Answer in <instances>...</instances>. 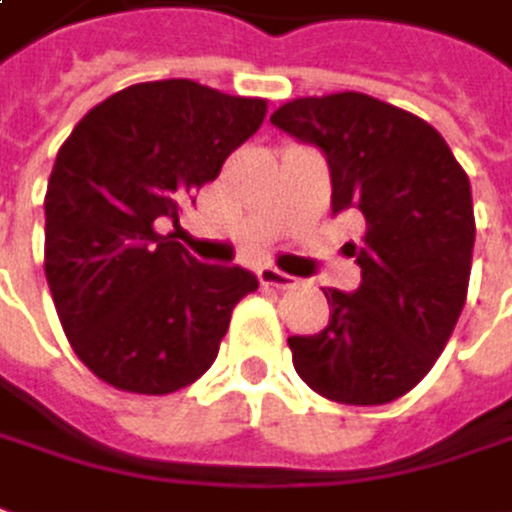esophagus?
Instances as JSON below:
<instances>
[{"label":"esophagus","mask_w":512,"mask_h":512,"mask_svg":"<svg viewBox=\"0 0 512 512\" xmlns=\"http://www.w3.org/2000/svg\"><path fill=\"white\" fill-rule=\"evenodd\" d=\"M257 280L263 285H274V288H291V285H297V277L274 269V266H260V269H257Z\"/></svg>","instance_id":"obj_1"}]
</instances>
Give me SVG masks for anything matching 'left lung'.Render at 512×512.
<instances>
[{"label":"left lung","mask_w":512,"mask_h":512,"mask_svg":"<svg viewBox=\"0 0 512 512\" xmlns=\"http://www.w3.org/2000/svg\"><path fill=\"white\" fill-rule=\"evenodd\" d=\"M271 123L328 156L333 212L364 218L361 285L325 291V330L288 339L294 370L328 401H395L434 367L468 297L471 182L426 120L361 92L288 100Z\"/></svg>","instance_id":"left-lung-1"}]
</instances>
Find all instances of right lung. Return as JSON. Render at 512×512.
I'll use <instances>...</instances> for the list:
<instances>
[{"instance_id":"add662e5","label":"right lung","mask_w":512,"mask_h":512,"mask_svg":"<svg viewBox=\"0 0 512 512\" xmlns=\"http://www.w3.org/2000/svg\"><path fill=\"white\" fill-rule=\"evenodd\" d=\"M266 117L263 97L196 81L134 83L72 128L44 196V274L66 339L109 387L168 395L210 370L232 308L257 288L207 266L173 221Z\"/></svg>"}]
</instances>
